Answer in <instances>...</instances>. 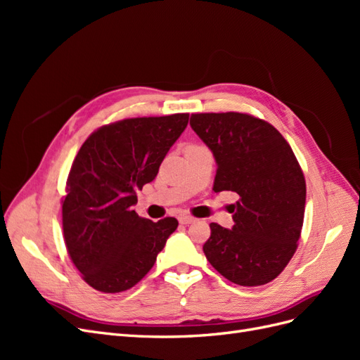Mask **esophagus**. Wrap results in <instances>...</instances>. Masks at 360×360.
Instances as JSON below:
<instances>
[{
  "label": "esophagus",
  "instance_id": "obj_1",
  "mask_svg": "<svg viewBox=\"0 0 360 360\" xmlns=\"http://www.w3.org/2000/svg\"><path fill=\"white\" fill-rule=\"evenodd\" d=\"M179 221H180V224H183V225H189V224H193V222H195V217L183 214V216L179 217Z\"/></svg>",
  "mask_w": 360,
  "mask_h": 360
}]
</instances>
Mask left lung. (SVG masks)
Wrapping results in <instances>:
<instances>
[{"label":"left lung","mask_w":360,"mask_h":360,"mask_svg":"<svg viewBox=\"0 0 360 360\" xmlns=\"http://www.w3.org/2000/svg\"><path fill=\"white\" fill-rule=\"evenodd\" d=\"M191 127L214 156L213 191L238 195L233 228L210 224L204 254L234 284L264 285L297 248L307 201L299 162L284 136L252 115L192 114Z\"/></svg>","instance_id":"left-lung-1"}]
</instances>
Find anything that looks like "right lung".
Wrapping results in <instances>:
<instances>
[{"label":"right lung","mask_w":360,"mask_h":360,"mask_svg":"<svg viewBox=\"0 0 360 360\" xmlns=\"http://www.w3.org/2000/svg\"><path fill=\"white\" fill-rule=\"evenodd\" d=\"M188 122L189 114L127 118L97 129L79 148L63 201V233L73 264L94 290L136 285L177 230L176 217L153 222L134 205Z\"/></svg>","instance_id":"obj_1"}]
</instances>
